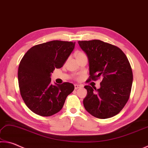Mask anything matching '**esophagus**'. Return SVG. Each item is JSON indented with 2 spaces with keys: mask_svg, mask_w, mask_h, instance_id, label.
I'll list each match as a JSON object with an SVG mask.
<instances>
[{
  "mask_svg": "<svg viewBox=\"0 0 148 148\" xmlns=\"http://www.w3.org/2000/svg\"><path fill=\"white\" fill-rule=\"evenodd\" d=\"M74 86H75V89H78L81 87V85H79V84H75Z\"/></svg>",
  "mask_w": 148,
  "mask_h": 148,
  "instance_id": "esophagus-1",
  "label": "esophagus"
}]
</instances>
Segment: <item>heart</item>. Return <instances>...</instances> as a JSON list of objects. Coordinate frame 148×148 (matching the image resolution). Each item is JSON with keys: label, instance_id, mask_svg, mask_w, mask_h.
Instances as JSON below:
<instances>
[{"label": "heart", "instance_id": "b5f03b06", "mask_svg": "<svg viewBox=\"0 0 148 148\" xmlns=\"http://www.w3.org/2000/svg\"><path fill=\"white\" fill-rule=\"evenodd\" d=\"M83 54H84L83 53H82V52H78L77 54V56H82V55H83Z\"/></svg>", "mask_w": 148, "mask_h": 148}]
</instances>
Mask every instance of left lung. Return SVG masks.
I'll use <instances>...</instances> for the list:
<instances>
[{
  "mask_svg": "<svg viewBox=\"0 0 148 148\" xmlns=\"http://www.w3.org/2000/svg\"><path fill=\"white\" fill-rule=\"evenodd\" d=\"M88 58L87 81L102 77L100 88L86 85L84 108L99 119L112 117L120 112L129 100L133 75L129 60L119 48L100 40L79 41Z\"/></svg>",
  "mask_w": 148,
  "mask_h": 148,
  "instance_id": "1",
  "label": "left lung"
}]
</instances>
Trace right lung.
<instances>
[{"label":"right lung","mask_w":148,"mask_h":148,"mask_svg":"<svg viewBox=\"0 0 148 148\" xmlns=\"http://www.w3.org/2000/svg\"><path fill=\"white\" fill-rule=\"evenodd\" d=\"M75 42L52 40L31 48L19 65V91L29 110L48 117L62 110L67 96L73 91L72 83L52 85L51 73L59 69L75 48Z\"/></svg>","instance_id":"1"}]
</instances>
